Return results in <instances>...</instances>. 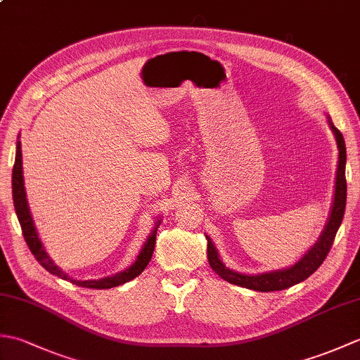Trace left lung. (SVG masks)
<instances>
[{
  "label": "left lung",
  "instance_id": "1",
  "mask_svg": "<svg viewBox=\"0 0 360 360\" xmlns=\"http://www.w3.org/2000/svg\"><path fill=\"white\" fill-rule=\"evenodd\" d=\"M328 125L333 129L335 136V142H338L339 148V164L338 172H335V187H334V201L330 218L326 221V226L323 229L322 235L319 236L317 243L312 246L307 254H304L295 264H292L288 269H278L272 272H264L258 275H246L235 272L226 267V264L221 262L218 250L215 244L212 243L210 236L205 235L207 238V258L209 264L213 271H215L221 278L232 283V285L259 290V292H271V290H281L297 285L303 280H307L309 275L314 274L320 264L325 262V258L330 252L335 233H338L339 227L342 224L343 213H345L347 205V179H345V164H347V148L343 136L338 128L333 125L331 119L328 117Z\"/></svg>",
  "mask_w": 360,
  "mask_h": 360
}]
</instances>
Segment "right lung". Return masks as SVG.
Instances as JSON below:
<instances>
[{
	"label": "right lung",
	"instance_id": "obj_1",
	"mask_svg": "<svg viewBox=\"0 0 360 360\" xmlns=\"http://www.w3.org/2000/svg\"><path fill=\"white\" fill-rule=\"evenodd\" d=\"M12 196H13V205H15V212H17V217L20 221L22 236L27 243V246L32 252L34 257L37 258V262L40 263L46 271H49L51 274L57 275V277L68 280L74 283V285L82 286V288H93V289H110L114 286L124 285V283L136 278L137 275H141L142 271L147 267L150 263L153 250H155V243H156V233L160 224V219L156 221L155 227H153L151 233L148 235L147 241L142 246L139 255H137L136 262L128 267V269L122 271L116 275H111V277H105L101 280H74L70 275L65 274V271L60 269V267L52 262L51 257L48 255V252L44 250L43 244L38 238L37 229L34 226V219L30 217L29 212V205L26 200V190H25V178H22V160H21V142H17V155H15V164H13V170H12Z\"/></svg>",
	"mask_w": 360,
	"mask_h": 360
}]
</instances>
